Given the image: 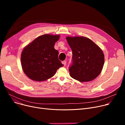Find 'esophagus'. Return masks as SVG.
I'll return each mask as SVG.
<instances>
[{"instance_id": "esophagus-1", "label": "esophagus", "mask_w": 125, "mask_h": 125, "mask_svg": "<svg viewBox=\"0 0 125 125\" xmlns=\"http://www.w3.org/2000/svg\"><path fill=\"white\" fill-rule=\"evenodd\" d=\"M62 64L64 65V66H65V65H66V61H62Z\"/></svg>"}]
</instances>
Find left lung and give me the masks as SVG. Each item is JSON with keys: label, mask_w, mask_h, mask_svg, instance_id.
Instances as JSON below:
<instances>
[{"label": "left lung", "mask_w": 125, "mask_h": 125, "mask_svg": "<svg viewBox=\"0 0 125 125\" xmlns=\"http://www.w3.org/2000/svg\"><path fill=\"white\" fill-rule=\"evenodd\" d=\"M73 52L70 75L81 82L93 81L100 74L104 63L102 51L93 41L83 36L67 37Z\"/></svg>", "instance_id": "left-lung-1"}]
</instances>
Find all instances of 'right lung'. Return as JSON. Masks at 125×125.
Instances as JSON below:
<instances>
[{
    "mask_svg": "<svg viewBox=\"0 0 125 125\" xmlns=\"http://www.w3.org/2000/svg\"><path fill=\"white\" fill-rule=\"evenodd\" d=\"M60 35L39 36L23 49L21 65L25 74L31 80L42 82L52 77L63 66L58 59L59 52L54 44Z\"/></svg>",
    "mask_w": 125,
    "mask_h": 125,
    "instance_id": "obj_1",
    "label": "right lung"
}]
</instances>
